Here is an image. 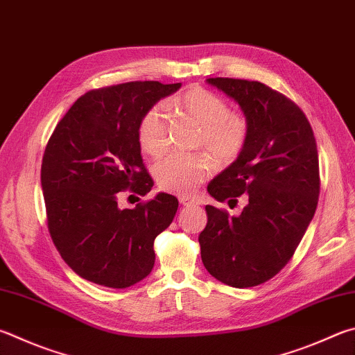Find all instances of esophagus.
<instances>
[{
    "mask_svg": "<svg viewBox=\"0 0 355 355\" xmlns=\"http://www.w3.org/2000/svg\"><path fill=\"white\" fill-rule=\"evenodd\" d=\"M180 203H182L183 206H192V205H200V202L197 198H194V197H186V196H183V197H180Z\"/></svg>",
    "mask_w": 355,
    "mask_h": 355,
    "instance_id": "34e87169",
    "label": "esophagus"
}]
</instances>
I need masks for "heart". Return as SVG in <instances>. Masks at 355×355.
Masks as SVG:
<instances>
[{"mask_svg": "<svg viewBox=\"0 0 355 355\" xmlns=\"http://www.w3.org/2000/svg\"><path fill=\"white\" fill-rule=\"evenodd\" d=\"M172 105L200 127L197 146L206 149L218 163L230 164L239 158L248 141V121L243 114L230 112L227 101L202 87L177 96ZM169 119L163 105L147 110L138 127V143L147 155L158 157L166 150ZM206 153L166 157L155 164V180L163 191L191 196L216 171V161Z\"/></svg>", "mask_w": 355, "mask_h": 355, "instance_id": "obj_1", "label": "heart"}]
</instances>
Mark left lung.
<instances>
[{
    "label": "left lung",
    "mask_w": 355,
    "mask_h": 355,
    "mask_svg": "<svg viewBox=\"0 0 355 355\" xmlns=\"http://www.w3.org/2000/svg\"><path fill=\"white\" fill-rule=\"evenodd\" d=\"M209 85L237 102L248 121L243 152L208 184L217 202L237 203L241 216L206 205L198 236L202 261L223 284L247 288L281 272L313 218L320 196L318 150L306 114L261 82L212 77Z\"/></svg>",
    "instance_id": "obj_1"
}]
</instances>
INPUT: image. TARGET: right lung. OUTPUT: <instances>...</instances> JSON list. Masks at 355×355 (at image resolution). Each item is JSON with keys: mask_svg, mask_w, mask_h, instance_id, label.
Listing matches in <instances>:
<instances>
[{"mask_svg": "<svg viewBox=\"0 0 355 355\" xmlns=\"http://www.w3.org/2000/svg\"><path fill=\"white\" fill-rule=\"evenodd\" d=\"M180 87L146 80L92 89L51 135L42 163L48 228L62 259L80 278L125 288L152 272L153 241L172 223L178 200L159 192L121 209L118 197L127 189L150 192L138 127L150 107Z\"/></svg>", "mask_w": 355, "mask_h": 355, "instance_id": "right-lung-1", "label": "right lung"}]
</instances>
